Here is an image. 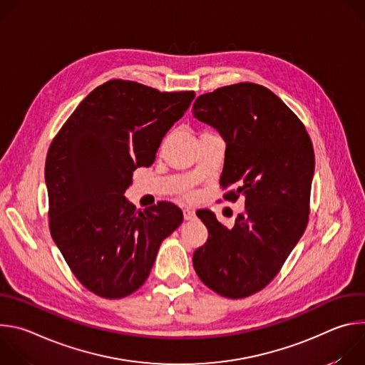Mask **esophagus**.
Masks as SVG:
<instances>
[{"label":"esophagus","mask_w":365,"mask_h":365,"mask_svg":"<svg viewBox=\"0 0 365 365\" xmlns=\"http://www.w3.org/2000/svg\"><path fill=\"white\" fill-rule=\"evenodd\" d=\"M183 217H185V220H192L195 217V211L192 210V207H185Z\"/></svg>","instance_id":"34e87169"}]
</instances>
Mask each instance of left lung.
<instances>
[{"label": "left lung", "instance_id": "obj_1", "mask_svg": "<svg viewBox=\"0 0 365 365\" xmlns=\"http://www.w3.org/2000/svg\"><path fill=\"white\" fill-rule=\"evenodd\" d=\"M192 111L227 141L224 200L245 202L232 228L210 211L196 212L210 235L195 251L193 267L215 293L248 297L277 276L304 232L314 145L297 115L263 85L218 88L197 96Z\"/></svg>", "mask_w": 365, "mask_h": 365}]
</instances>
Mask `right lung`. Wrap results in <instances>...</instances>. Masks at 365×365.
Returning a JSON list of instances; mask_svg holds the SVG:
<instances>
[{
    "instance_id": "add662e5",
    "label": "right lung",
    "mask_w": 365,
    "mask_h": 365,
    "mask_svg": "<svg viewBox=\"0 0 365 365\" xmlns=\"http://www.w3.org/2000/svg\"><path fill=\"white\" fill-rule=\"evenodd\" d=\"M193 91L160 92L113 79L95 88L51 140L46 158L48 228L89 292L121 299L147 280L162 241L183 221L179 207L147 210L124 197L140 166H151Z\"/></svg>"
}]
</instances>
